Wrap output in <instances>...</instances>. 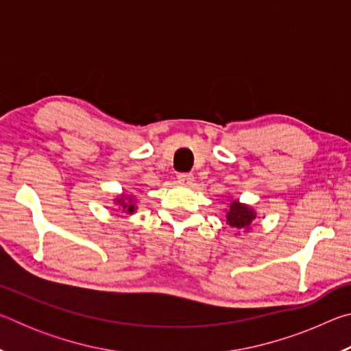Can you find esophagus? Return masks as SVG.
<instances>
[{
    "label": "esophagus",
    "mask_w": 351,
    "mask_h": 351,
    "mask_svg": "<svg viewBox=\"0 0 351 351\" xmlns=\"http://www.w3.org/2000/svg\"><path fill=\"white\" fill-rule=\"evenodd\" d=\"M176 180L180 184H184V186H189V184L193 182V175L190 173H180L176 176Z\"/></svg>",
    "instance_id": "34e87169"
}]
</instances>
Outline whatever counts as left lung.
<instances>
[{
  "label": "left lung",
  "instance_id": "1",
  "mask_svg": "<svg viewBox=\"0 0 351 351\" xmlns=\"http://www.w3.org/2000/svg\"><path fill=\"white\" fill-rule=\"evenodd\" d=\"M257 218V213L251 206L240 203L239 199H230V204L226 209V223L230 228L237 230H247L251 229L252 223Z\"/></svg>",
  "mask_w": 351,
  "mask_h": 351
}]
</instances>
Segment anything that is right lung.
I'll return each instance as SVG.
<instances>
[{"label":"right lung","instance_id":"right-lung-1","mask_svg":"<svg viewBox=\"0 0 351 351\" xmlns=\"http://www.w3.org/2000/svg\"><path fill=\"white\" fill-rule=\"evenodd\" d=\"M114 204L119 206V209H122V212L128 213V215H133L136 209H138V207H136V199L133 195H125V193L119 195L117 198H114Z\"/></svg>","mask_w":351,"mask_h":351}]
</instances>
